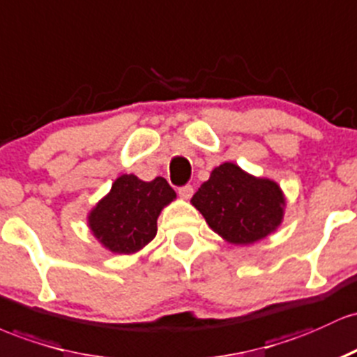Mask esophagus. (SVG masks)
Listing matches in <instances>:
<instances>
[{"label":"esophagus","instance_id":"34e87169","mask_svg":"<svg viewBox=\"0 0 357 357\" xmlns=\"http://www.w3.org/2000/svg\"><path fill=\"white\" fill-rule=\"evenodd\" d=\"M178 195L180 197H183V199H190L192 197V194H194V189H192V185H189V183H187V185H182V187H178Z\"/></svg>","mask_w":357,"mask_h":357}]
</instances>
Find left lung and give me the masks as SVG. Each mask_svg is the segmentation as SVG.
Listing matches in <instances>:
<instances>
[{"label": "left lung", "mask_w": 357, "mask_h": 357, "mask_svg": "<svg viewBox=\"0 0 357 357\" xmlns=\"http://www.w3.org/2000/svg\"><path fill=\"white\" fill-rule=\"evenodd\" d=\"M192 204L224 239L250 244L278 227L285 199L271 180L251 177L234 163H222L195 192Z\"/></svg>", "instance_id": "1"}]
</instances>
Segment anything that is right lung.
<instances>
[{
    "label": "right lung",
    "instance_id": "add662e5",
    "mask_svg": "<svg viewBox=\"0 0 357 357\" xmlns=\"http://www.w3.org/2000/svg\"><path fill=\"white\" fill-rule=\"evenodd\" d=\"M175 197L163 177L143 182L135 175H121L91 212L89 226L113 253H135L155 238L160 211Z\"/></svg>",
    "mask_w": 357,
    "mask_h": 357
}]
</instances>
